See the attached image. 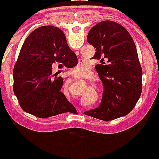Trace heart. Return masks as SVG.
<instances>
[{"instance_id":"b5f03b06","label":"heart","mask_w":159,"mask_h":159,"mask_svg":"<svg viewBox=\"0 0 159 159\" xmlns=\"http://www.w3.org/2000/svg\"><path fill=\"white\" fill-rule=\"evenodd\" d=\"M87 69H88V66L87 64H80V65H78L77 66L73 69L72 72H73L74 75L81 76L86 73Z\"/></svg>"}]
</instances>
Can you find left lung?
<instances>
[{
  "label": "left lung",
  "instance_id": "obj_1",
  "mask_svg": "<svg viewBox=\"0 0 159 159\" xmlns=\"http://www.w3.org/2000/svg\"><path fill=\"white\" fill-rule=\"evenodd\" d=\"M87 40L96 50L92 58L102 63L95 67L105 90L98 107L84 114L104 121L125 116L142 92L143 72L132 36L120 24L103 21L90 29Z\"/></svg>",
  "mask_w": 159,
  "mask_h": 159
}]
</instances>
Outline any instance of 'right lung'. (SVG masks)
Listing matches in <instances>:
<instances>
[{
	"instance_id": "1",
	"label": "right lung",
	"mask_w": 159,
	"mask_h": 159,
	"mask_svg": "<svg viewBox=\"0 0 159 159\" xmlns=\"http://www.w3.org/2000/svg\"><path fill=\"white\" fill-rule=\"evenodd\" d=\"M55 64L72 68L77 56L61 29L38 27L24 42L13 69L14 93L25 112L47 118L77 111L61 91L63 78L52 72Z\"/></svg>"
}]
</instances>
